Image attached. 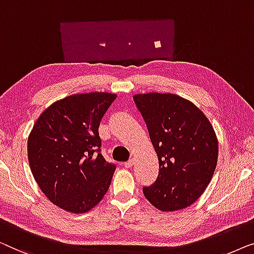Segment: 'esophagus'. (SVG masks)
Here are the masks:
<instances>
[{
  "label": "esophagus",
  "instance_id": "esophagus-1",
  "mask_svg": "<svg viewBox=\"0 0 254 254\" xmlns=\"http://www.w3.org/2000/svg\"><path fill=\"white\" fill-rule=\"evenodd\" d=\"M133 164H134V160H133V159H131V160H128V161L124 162V163H123V166L126 167V168H131L132 166H133Z\"/></svg>",
  "mask_w": 254,
  "mask_h": 254
}]
</instances>
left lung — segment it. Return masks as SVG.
Masks as SVG:
<instances>
[{"label":"left lung","mask_w":254,"mask_h":254,"mask_svg":"<svg viewBox=\"0 0 254 254\" xmlns=\"http://www.w3.org/2000/svg\"><path fill=\"white\" fill-rule=\"evenodd\" d=\"M159 160L154 184L144 195L162 212L192 205L215 171L219 144L212 124L197 106L171 93L135 94Z\"/></svg>","instance_id":"obj_1"}]
</instances>
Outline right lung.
Instances as JSON below:
<instances>
[{
    "instance_id": "add662e5",
    "label": "right lung",
    "mask_w": 254,
    "mask_h": 254,
    "mask_svg": "<svg viewBox=\"0 0 254 254\" xmlns=\"http://www.w3.org/2000/svg\"><path fill=\"white\" fill-rule=\"evenodd\" d=\"M116 98L91 92L61 99L42 112L28 135L34 180L46 197L66 212H88L108 191L116 166L100 153L99 126Z\"/></svg>"
}]
</instances>
